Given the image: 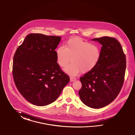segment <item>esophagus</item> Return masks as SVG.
<instances>
[{
	"label": "esophagus",
	"instance_id": "obj_1",
	"mask_svg": "<svg viewBox=\"0 0 135 135\" xmlns=\"http://www.w3.org/2000/svg\"><path fill=\"white\" fill-rule=\"evenodd\" d=\"M75 80H76V79H75V78H73V77H72V76H71V77L70 78V82H73V81H74Z\"/></svg>",
	"mask_w": 135,
	"mask_h": 135
}]
</instances>
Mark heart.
I'll list each match as a JSON object with an SVG mask.
<instances>
[{
    "mask_svg": "<svg viewBox=\"0 0 135 135\" xmlns=\"http://www.w3.org/2000/svg\"><path fill=\"white\" fill-rule=\"evenodd\" d=\"M101 55L98 46L79 37L69 39L65 47L60 46L56 50V60L60 67H65L71 60L72 63L65 69L66 73L71 75L93 70L99 62Z\"/></svg>",
    "mask_w": 135,
    "mask_h": 135,
    "instance_id": "1",
    "label": "heart"
}]
</instances>
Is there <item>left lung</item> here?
Instances as JSON below:
<instances>
[{"instance_id":"8db88e82","label":"left lung","mask_w":135,"mask_h":135,"mask_svg":"<svg viewBox=\"0 0 135 135\" xmlns=\"http://www.w3.org/2000/svg\"><path fill=\"white\" fill-rule=\"evenodd\" d=\"M93 40L102 45L101 58L93 70L80 77L82 88L79 94L84 104L97 109L112 103L120 93L126 62L122 46L114 37L103 36Z\"/></svg>"}]
</instances>
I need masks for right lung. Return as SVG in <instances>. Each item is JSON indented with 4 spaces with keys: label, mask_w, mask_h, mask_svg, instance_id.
I'll list each match as a JSON object with an SVG mask.
<instances>
[{
    "label": "right lung",
    "mask_w": 135,
    "mask_h": 135,
    "mask_svg": "<svg viewBox=\"0 0 135 135\" xmlns=\"http://www.w3.org/2000/svg\"><path fill=\"white\" fill-rule=\"evenodd\" d=\"M60 36L31 33L17 48L12 74L21 94L30 103L46 106L55 101L70 81L57 62Z\"/></svg>",
    "instance_id": "obj_1"
}]
</instances>
